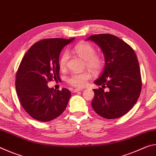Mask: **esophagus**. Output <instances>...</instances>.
Masks as SVG:
<instances>
[{
    "label": "esophagus",
    "mask_w": 156,
    "mask_h": 156,
    "mask_svg": "<svg viewBox=\"0 0 156 156\" xmlns=\"http://www.w3.org/2000/svg\"><path fill=\"white\" fill-rule=\"evenodd\" d=\"M83 89H73V93H76V92L81 91H83Z\"/></svg>",
    "instance_id": "obj_1"
}]
</instances>
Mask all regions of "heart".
Instances as JSON below:
<instances>
[{
    "instance_id": "heart-1",
    "label": "heart",
    "mask_w": 156,
    "mask_h": 156,
    "mask_svg": "<svg viewBox=\"0 0 156 156\" xmlns=\"http://www.w3.org/2000/svg\"><path fill=\"white\" fill-rule=\"evenodd\" d=\"M72 51L84 60V65L94 73L98 72L103 66V60L100 56L96 55V49L90 43L82 42L76 44ZM69 55L67 52H63L59 59V67L65 69L67 66ZM91 73L87 71L80 73H72L67 79L71 85L76 87H83L86 85L87 82L91 78Z\"/></svg>"
}]
</instances>
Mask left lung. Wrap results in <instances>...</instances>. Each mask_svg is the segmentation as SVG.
<instances>
[{
    "label": "left lung",
    "instance_id": "8db88e82",
    "mask_svg": "<svg viewBox=\"0 0 156 156\" xmlns=\"http://www.w3.org/2000/svg\"><path fill=\"white\" fill-rule=\"evenodd\" d=\"M94 42L105 56V65L101 76L94 84L91 106L99 115L106 119H115L125 115L140 96L142 80L139 63L133 49L117 36L112 34H96L87 39Z\"/></svg>",
    "mask_w": 156,
    "mask_h": 156
}]
</instances>
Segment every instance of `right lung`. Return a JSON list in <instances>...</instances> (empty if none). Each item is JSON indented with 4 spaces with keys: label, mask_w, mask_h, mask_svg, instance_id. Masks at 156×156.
I'll return each mask as SVG.
<instances>
[{
    "label": "right lung",
    "mask_w": 156,
    "mask_h": 156,
    "mask_svg": "<svg viewBox=\"0 0 156 156\" xmlns=\"http://www.w3.org/2000/svg\"><path fill=\"white\" fill-rule=\"evenodd\" d=\"M71 39L49 38L31 46L21 60L16 75V89L24 109L35 120L49 122L61 115L72 94L49 88L47 83L59 79V56Z\"/></svg>",
    "instance_id": "add662e5"
}]
</instances>
